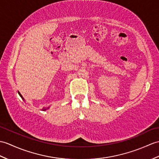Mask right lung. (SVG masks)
I'll list each match as a JSON object with an SVG mask.
<instances>
[{"label":"right lung","mask_w":159,"mask_h":159,"mask_svg":"<svg viewBox=\"0 0 159 159\" xmlns=\"http://www.w3.org/2000/svg\"><path fill=\"white\" fill-rule=\"evenodd\" d=\"M18 93H19V95H20V96L22 98V99H24V98H23V96H22V95H21V93H20V92L19 91H18ZM50 108V107H48V108H43V109L41 110H43V111H45V110H47V109H49Z\"/></svg>","instance_id":"obj_1"}]
</instances>
